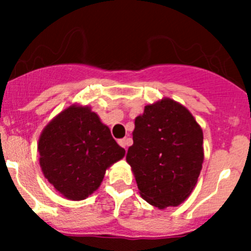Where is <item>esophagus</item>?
Wrapping results in <instances>:
<instances>
[{
	"label": "esophagus",
	"mask_w": 251,
	"mask_h": 251,
	"mask_svg": "<svg viewBox=\"0 0 251 251\" xmlns=\"http://www.w3.org/2000/svg\"><path fill=\"white\" fill-rule=\"evenodd\" d=\"M131 143V140L130 138H123V140H119V144H120L121 147H123V148H127V146L128 144Z\"/></svg>",
	"instance_id": "esophagus-1"
}]
</instances>
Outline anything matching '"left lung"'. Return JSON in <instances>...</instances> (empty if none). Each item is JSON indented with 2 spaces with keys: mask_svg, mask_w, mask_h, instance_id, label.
<instances>
[{
  "mask_svg": "<svg viewBox=\"0 0 251 251\" xmlns=\"http://www.w3.org/2000/svg\"><path fill=\"white\" fill-rule=\"evenodd\" d=\"M132 140L126 161L142 198L158 209L183 203L204 161L203 130L191 111L171 98L146 105Z\"/></svg>",
  "mask_w": 251,
  "mask_h": 251,
  "instance_id": "8db88e82",
  "label": "left lung"
}]
</instances>
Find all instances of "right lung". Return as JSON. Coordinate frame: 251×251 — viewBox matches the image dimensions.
<instances>
[{
  "label": "right lung",
  "mask_w": 251,
  "mask_h": 251,
  "mask_svg": "<svg viewBox=\"0 0 251 251\" xmlns=\"http://www.w3.org/2000/svg\"><path fill=\"white\" fill-rule=\"evenodd\" d=\"M37 151L44 176L69 201L97 191L107 169L125 156L109 127L91 107L80 104L65 108L45 126Z\"/></svg>",
  "instance_id": "right-lung-1"
}]
</instances>
